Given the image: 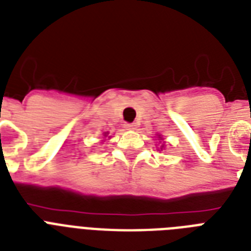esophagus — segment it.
<instances>
[{
    "instance_id": "1",
    "label": "esophagus",
    "mask_w": 251,
    "mask_h": 251,
    "mask_svg": "<svg viewBox=\"0 0 251 251\" xmlns=\"http://www.w3.org/2000/svg\"><path fill=\"white\" fill-rule=\"evenodd\" d=\"M124 127L127 128V129H136L137 126H136V123H126L124 124Z\"/></svg>"
}]
</instances>
